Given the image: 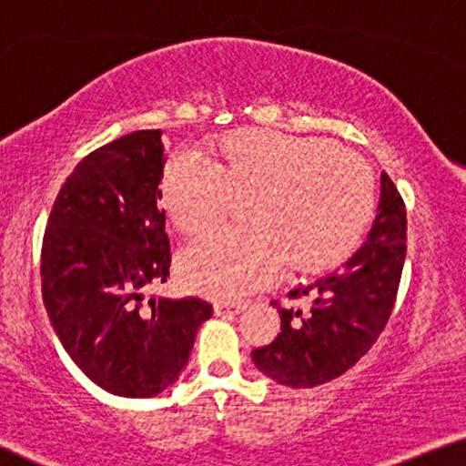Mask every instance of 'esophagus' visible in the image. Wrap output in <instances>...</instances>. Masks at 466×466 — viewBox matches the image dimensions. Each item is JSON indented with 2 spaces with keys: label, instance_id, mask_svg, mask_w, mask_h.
Returning <instances> with one entry per match:
<instances>
[{
  "label": "esophagus",
  "instance_id": "34e87169",
  "mask_svg": "<svg viewBox=\"0 0 466 466\" xmlns=\"http://www.w3.org/2000/svg\"><path fill=\"white\" fill-rule=\"evenodd\" d=\"M215 309V316H226V314H240L242 309H245V305L242 303H215L213 305Z\"/></svg>",
  "mask_w": 466,
  "mask_h": 466
}]
</instances>
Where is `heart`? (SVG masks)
Segmentation results:
<instances>
[{
	"label": "heart",
	"instance_id": "heart-1",
	"mask_svg": "<svg viewBox=\"0 0 466 466\" xmlns=\"http://www.w3.org/2000/svg\"><path fill=\"white\" fill-rule=\"evenodd\" d=\"M161 192L184 232L203 230L238 197H253V226L213 228L179 255L186 287L221 301L266 287L289 261L308 272L343 259L374 207V179L362 158L324 137L272 129L226 136L215 158L177 152L165 165Z\"/></svg>",
	"mask_w": 466,
	"mask_h": 466
}]
</instances>
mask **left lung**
<instances>
[{
	"mask_svg": "<svg viewBox=\"0 0 466 466\" xmlns=\"http://www.w3.org/2000/svg\"><path fill=\"white\" fill-rule=\"evenodd\" d=\"M406 259V207L380 173V200L368 238L343 269L289 293L278 308L280 332L253 350L263 374L289 387H316L341 377L368 353L391 316Z\"/></svg>",
	"mask_w": 466,
	"mask_h": 466,
	"instance_id": "1",
	"label": "left lung"
}]
</instances>
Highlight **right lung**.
I'll use <instances>...</instances> for the list:
<instances>
[{"mask_svg":"<svg viewBox=\"0 0 466 466\" xmlns=\"http://www.w3.org/2000/svg\"><path fill=\"white\" fill-rule=\"evenodd\" d=\"M161 129L89 152L54 200L41 247V295L62 347L87 379L121 398H152L188 364L203 299L150 297L169 278Z\"/></svg>","mask_w":466,"mask_h":466,"instance_id":"right-lung-1","label":"right lung"}]
</instances>
